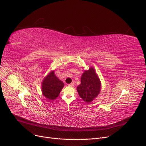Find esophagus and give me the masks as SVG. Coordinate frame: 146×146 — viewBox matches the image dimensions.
Returning <instances> with one entry per match:
<instances>
[{"instance_id":"1","label":"esophagus","mask_w":146,"mask_h":146,"mask_svg":"<svg viewBox=\"0 0 146 146\" xmlns=\"http://www.w3.org/2000/svg\"><path fill=\"white\" fill-rule=\"evenodd\" d=\"M68 86H69V87H73V86H74V83H73V82H72V83H71V84H69Z\"/></svg>"}]
</instances>
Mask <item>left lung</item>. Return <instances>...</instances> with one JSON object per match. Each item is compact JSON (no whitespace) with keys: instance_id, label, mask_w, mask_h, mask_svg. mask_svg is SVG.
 Masks as SVG:
<instances>
[{"instance_id":"left-lung-1","label":"left lung","mask_w":146,"mask_h":146,"mask_svg":"<svg viewBox=\"0 0 146 146\" xmlns=\"http://www.w3.org/2000/svg\"><path fill=\"white\" fill-rule=\"evenodd\" d=\"M100 90V80L95 69L90 67L81 76V84L77 87L78 95L83 100L89 103L98 96Z\"/></svg>"}]
</instances>
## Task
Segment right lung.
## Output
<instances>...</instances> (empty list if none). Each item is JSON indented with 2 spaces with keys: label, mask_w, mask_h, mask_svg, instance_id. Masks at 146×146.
<instances>
[{
  "label": "right lung",
  "mask_w": 146,
  "mask_h": 146,
  "mask_svg": "<svg viewBox=\"0 0 146 146\" xmlns=\"http://www.w3.org/2000/svg\"><path fill=\"white\" fill-rule=\"evenodd\" d=\"M64 83L55 74L54 70L51 71L41 82V92L48 100H52L59 96Z\"/></svg>",
  "instance_id": "add662e5"
}]
</instances>
